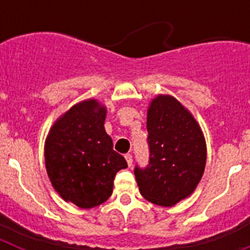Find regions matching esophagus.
Wrapping results in <instances>:
<instances>
[{
	"mask_svg": "<svg viewBox=\"0 0 250 250\" xmlns=\"http://www.w3.org/2000/svg\"><path fill=\"white\" fill-rule=\"evenodd\" d=\"M125 159H126L127 165H129V167H131V165H132V155H131V154H126V155H125Z\"/></svg>",
	"mask_w": 250,
	"mask_h": 250,
	"instance_id": "esophagus-1",
	"label": "esophagus"
}]
</instances>
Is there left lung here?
Returning <instances> with one entry per match:
<instances>
[{
  "instance_id": "1",
  "label": "left lung",
  "mask_w": 250,
  "mask_h": 250,
  "mask_svg": "<svg viewBox=\"0 0 250 250\" xmlns=\"http://www.w3.org/2000/svg\"><path fill=\"white\" fill-rule=\"evenodd\" d=\"M150 161L135 167L140 194L150 203L173 207L196 189L207 164L202 127L189 110L171 95H158L147 107Z\"/></svg>"
}]
</instances>
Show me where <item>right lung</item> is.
Wrapping results in <instances>:
<instances>
[{
	"instance_id": "right-lung-1",
	"label": "right lung",
	"mask_w": 250,
	"mask_h": 250,
	"mask_svg": "<svg viewBox=\"0 0 250 250\" xmlns=\"http://www.w3.org/2000/svg\"><path fill=\"white\" fill-rule=\"evenodd\" d=\"M106 106L96 99L80 101L57 118L45 141L51 184L65 202L81 209L109 199L115 175L127 167L106 134Z\"/></svg>"
}]
</instances>
